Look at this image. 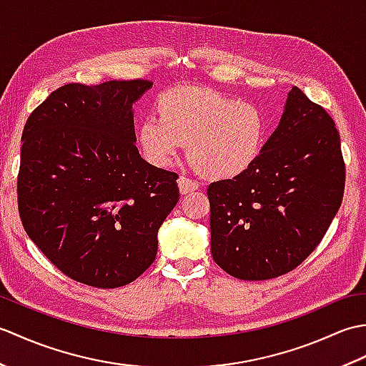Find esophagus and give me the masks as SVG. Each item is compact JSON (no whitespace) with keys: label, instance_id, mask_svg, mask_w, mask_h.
Returning <instances> with one entry per match:
<instances>
[{"label":"esophagus","instance_id":"obj_1","mask_svg":"<svg viewBox=\"0 0 366 366\" xmlns=\"http://www.w3.org/2000/svg\"><path fill=\"white\" fill-rule=\"evenodd\" d=\"M177 185H179V192H181L182 195H187V193H190V192H195L199 187V184L197 181H192V179L185 177V176H181L177 179Z\"/></svg>","mask_w":366,"mask_h":366}]
</instances>
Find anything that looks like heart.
I'll return each mask as SVG.
<instances>
[{"label": "heart", "instance_id": "obj_1", "mask_svg": "<svg viewBox=\"0 0 366 366\" xmlns=\"http://www.w3.org/2000/svg\"><path fill=\"white\" fill-rule=\"evenodd\" d=\"M157 118L138 127L144 157L167 167L187 144V154L211 179L234 177L252 165L266 138V119L252 102H240L207 88H174L159 96Z\"/></svg>", "mask_w": 366, "mask_h": 366}]
</instances>
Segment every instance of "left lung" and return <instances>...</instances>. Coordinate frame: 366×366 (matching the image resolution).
<instances>
[{
  "label": "left lung",
  "instance_id": "8db88e82",
  "mask_svg": "<svg viewBox=\"0 0 366 366\" xmlns=\"http://www.w3.org/2000/svg\"><path fill=\"white\" fill-rule=\"evenodd\" d=\"M345 181L335 122L294 86L282 121L252 165L209 184L214 261L247 282L291 272L327 232Z\"/></svg>",
  "mask_w": 366,
  "mask_h": 366
}]
</instances>
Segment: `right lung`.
I'll use <instances>...</instances> for the list:
<instances>
[{"instance_id": "obj_1", "label": "right lung", "mask_w": 366, "mask_h": 366, "mask_svg": "<svg viewBox=\"0 0 366 366\" xmlns=\"http://www.w3.org/2000/svg\"><path fill=\"white\" fill-rule=\"evenodd\" d=\"M149 80L69 83L34 108L17 176L23 228L75 282L112 290L157 254V232L179 201L177 174L142 159L132 104Z\"/></svg>"}]
</instances>
